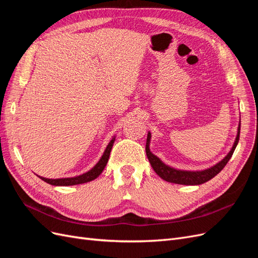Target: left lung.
<instances>
[{"instance_id": "left-lung-1", "label": "left lung", "mask_w": 258, "mask_h": 258, "mask_svg": "<svg viewBox=\"0 0 258 258\" xmlns=\"http://www.w3.org/2000/svg\"><path fill=\"white\" fill-rule=\"evenodd\" d=\"M239 138H240V124L238 128V135L236 138L235 144H233L231 151L228 153V155L226 156V157L221 162L216 163V165L213 166L212 168L204 170V171H196V172L173 169L169 166H166L165 163H163L158 157H156V156L154 154H152L150 151L151 134L147 135L145 151H146L147 158H148V160H150L154 171L161 178L165 179V181L170 182V183H175V184H182V185H200V184H204V183L210 181L211 178H213L215 175H217L221 172L226 165H227V162L229 161L233 152H235V150H236V146L239 142Z\"/></svg>"}]
</instances>
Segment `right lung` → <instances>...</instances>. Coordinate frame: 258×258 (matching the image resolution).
<instances>
[{
	"label": "right lung",
	"instance_id": "add662e5",
	"mask_svg": "<svg viewBox=\"0 0 258 258\" xmlns=\"http://www.w3.org/2000/svg\"><path fill=\"white\" fill-rule=\"evenodd\" d=\"M115 141V138H113L111 140V142L108 143L106 150L103 154L102 157L99 160V162L97 165L93 167L91 170H89L88 172H86L82 175L79 176H75V177H68V178H56V179H51V178H45L40 176L44 182L48 183L50 185H56V186H70V185H77V184H83V183H87L92 181V179L97 178L101 173H102V171L104 170L106 163L108 161V158H110V154H111V150L113 147Z\"/></svg>",
	"mask_w": 258,
	"mask_h": 258
}]
</instances>
